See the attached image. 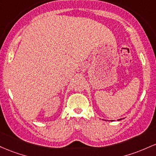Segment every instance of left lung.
<instances>
[{"instance_id": "left-lung-1", "label": "left lung", "mask_w": 156, "mask_h": 156, "mask_svg": "<svg viewBox=\"0 0 156 156\" xmlns=\"http://www.w3.org/2000/svg\"><path fill=\"white\" fill-rule=\"evenodd\" d=\"M119 120H120V119H119Z\"/></svg>"}]
</instances>
